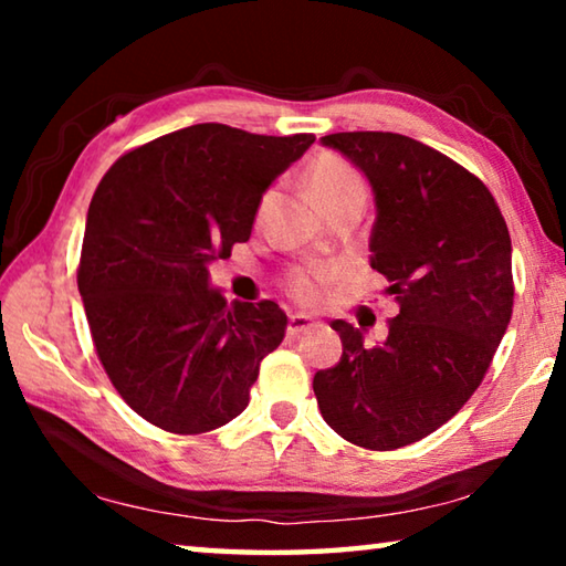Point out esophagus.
Returning a JSON list of instances; mask_svg holds the SVG:
<instances>
[{
	"label": "esophagus",
	"instance_id": "esophagus-1",
	"mask_svg": "<svg viewBox=\"0 0 566 566\" xmlns=\"http://www.w3.org/2000/svg\"><path fill=\"white\" fill-rule=\"evenodd\" d=\"M317 327H319V322L306 317V314H290V324H286V332H290V337H296V334L317 329Z\"/></svg>",
	"mask_w": 566,
	"mask_h": 566
}]
</instances>
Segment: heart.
I'll return each instance as SVG.
<instances>
[{
	"label": "heart",
	"instance_id": "heart-1",
	"mask_svg": "<svg viewBox=\"0 0 566 566\" xmlns=\"http://www.w3.org/2000/svg\"><path fill=\"white\" fill-rule=\"evenodd\" d=\"M310 189L322 207L342 197H364V181L359 177V171L337 157H322L314 161V167L310 169ZM329 280V270L306 266V270H296L290 274L286 290H290L294 300H300L302 304H317L322 300L324 284Z\"/></svg>",
	"mask_w": 566,
	"mask_h": 566
}]
</instances>
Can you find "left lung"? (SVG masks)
<instances>
[{"instance_id":"8db88e82","label":"left lung","mask_w":566,"mask_h":566,"mask_svg":"<svg viewBox=\"0 0 566 566\" xmlns=\"http://www.w3.org/2000/svg\"><path fill=\"white\" fill-rule=\"evenodd\" d=\"M319 142L369 181V264L399 314L377 344L334 319L342 359L314 375V395L339 437L387 452L432 434L482 385L512 319V239L490 189L442 151L391 132Z\"/></svg>"}]
</instances>
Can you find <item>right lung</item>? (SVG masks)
Returning <instances> with one entry per match:
<instances>
[{
	"label": "right lung",
	"mask_w": 566,
	"mask_h": 566,
	"mask_svg": "<svg viewBox=\"0 0 566 566\" xmlns=\"http://www.w3.org/2000/svg\"><path fill=\"white\" fill-rule=\"evenodd\" d=\"M312 142L195 124L114 161L94 191L76 274L94 347L122 399L165 432L242 415L282 344L280 304H227L209 264L247 242L264 191Z\"/></svg>",
	"instance_id": "add662e5"
}]
</instances>
